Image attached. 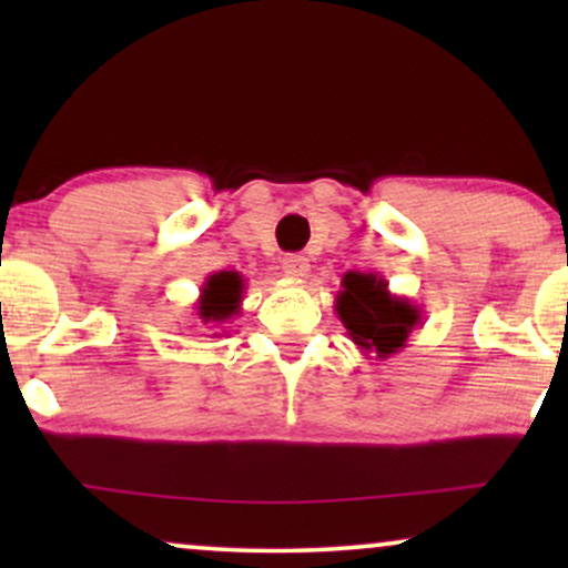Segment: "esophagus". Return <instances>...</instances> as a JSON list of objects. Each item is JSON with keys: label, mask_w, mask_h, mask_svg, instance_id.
Wrapping results in <instances>:
<instances>
[{"label": "esophagus", "mask_w": 568, "mask_h": 568, "mask_svg": "<svg viewBox=\"0 0 568 568\" xmlns=\"http://www.w3.org/2000/svg\"><path fill=\"white\" fill-rule=\"evenodd\" d=\"M282 268H284V276L294 278V282H302V278H307V274H310L307 258H305V255H297V253L284 255Z\"/></svg>", "instance_id": "obj_1"}]
</instances>
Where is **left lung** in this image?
Masks as SVG:
<instances>
[{
  "label": "left lung",
  "instance_id": "8db88e82",
  "mask_svg": "<svg viewBox=\"0 0 568 568\" xmlns=\"http://www.w3.org/2000/svg\"><path fill=\"white\" fill-rule=\"evenodd\" d=\"M336 294V315L344 323L348 338L364 354L375 352L377 359L406 348L410 333L422 325V310L408 297H398L387 290V282L377 274L348 271Z\"/></svg>",
  "mask_w": 568,
  "mask_h": 568
}]
</instances>
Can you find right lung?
Instances as JSON below:
<instances>
[{"instance_id": "1", "label": "right lung", "mask_w": 568, "mask_h": 568, "mask_svg": "<svg viewBox=\"0 0 568 568\" xmlns=\"http://www.w3.org/2000/svg\"><path fill=\"white\" fill-rule=\"evenodd\" d=\"M245 278L237 271H216L206 276L201 284V294L196 302V315L209 328H222L224 323L240 315V302H243ZM220 336V333H214Z\"/></svg>"}]
</instances>
